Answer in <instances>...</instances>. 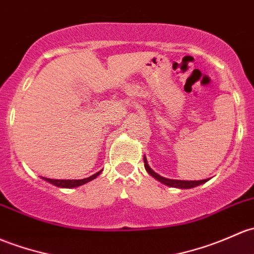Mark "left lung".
<instances>
[{"mask_svg":"<svg viewBox=\"0 0 254 254\" xmlns=\"http://www.w3.org/2000/svg\"><path fill=\"white\" fill-rule=\"evenodd\" d=\"M143 162H145V168L147 170V173L151 176H153L154 179H157L158 181H161L162 184L164 185L170 186V188H178V189H192V188H196V186L201 185V184H204L208 179H204V180H193V181H188V180H173V179H167V178H163V176L158 175L156 172L149 168L147 159L146 157H143Z\"/></svg>","mask_w":254,"mask_h":254,"instance_id":"left-lung-1","label":"left lung"}]
</instances>
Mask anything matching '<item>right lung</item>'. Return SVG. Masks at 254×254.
Returning <instances> with one entry per match:
<instances>
[{
	"label": "right lung",
	"mask_w": 254,
	"mask_h": 254,
	"mask_svg": "<svg viewBox=\"0 0 254 254\" xmlns=\"http://www.w3.org/2000/svg\"><path fill=\"white\" fill-rule=\"evenodd\" d=\"M101 172H102V170H100V172L96 173V174L89 176V178L81 179V180H58V179H49V178H42V179L46 181H49V183L52 184V185L58 186V188L71 189V188H78V186H80V185H84V184L93 180V179L97 178V176L101 174Z\"/></svg>",
	"instance_id": "obj_1"
}]
</instances>
